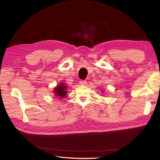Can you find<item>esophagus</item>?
<instances>
[{"instance_id":"obj_1","label":"esophagus","mask_w":160,"mask_h":160,"mask_svg":"<svg viewBox=\"0 0 160 160\" xmlns=\"http://www.w3.org/2000/svg\"><path fill=\"white\" fill-rule=\"evenodd\" d=\"M79 84L81 85H86L88 84V82H87L85 80H81L79 81Z\"/></svg>"}]
</instances>
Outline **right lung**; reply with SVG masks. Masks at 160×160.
I'll return each instance as SVG.
<instances>
[{
    "instance_id": "1",
    "label": "right lung",
    "mask_w": 160,
    "mask_h": 160,
    "mask_svg": "<svg viewBox=\"0 0 160 160\" xmlns=\"http://www.w3.org/2000/svg\"><path fill=\"white\" fill-rule=\"evenodd\" d=\"M67 87L63 83H61L55 89V93L57 97L60 98H63L67 95Z\"/></svg>"
}]
</instances>
